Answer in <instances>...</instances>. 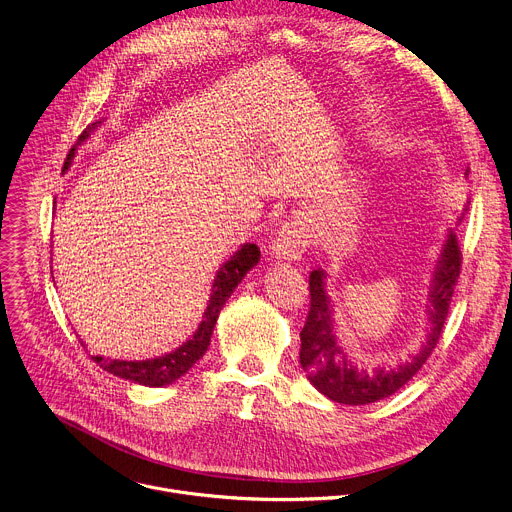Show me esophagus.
I'll list each match as a JSON object with an SVG mask.
<instances>
[{"label": "esophagus", "mask_w": 512, "mask_h": 512, "mask_svg": "<svg viewBox=\"0 0 512 512\" xmlns=\"http://www.w3.org/2000/svg\"><path fill=\"white\" fill-rule=\"evenodd\" d=\"M309 238V230L303 221L285 223L272 244V254L278 260H297L309 248Z\"/></svg>", "instance_id": "1"}]
</instances>
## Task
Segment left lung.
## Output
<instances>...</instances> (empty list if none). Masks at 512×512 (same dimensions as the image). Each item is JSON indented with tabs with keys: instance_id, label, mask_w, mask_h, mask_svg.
<instances>
[{
	"instance_id": "obj_1",
	"label": "left lung",
	"mask_w": 512,
	"mask_h": 512,
	"mask_svg": "<svg viewBox=\"0 0 512 512\" xmlns=\"http://www.w3.org/2000/svg\"><path fill=\"white\" fill-rule=\"evenodd\" d=\"M462 270V252L458 238L449 232L437 268L433 272L431 295H429V319L431 329L425 346L411 360L399 366H378L374 370H364L352 362L346 350L335 342L333 319L329 297L325 295L321 270L309 274L311 307L307 313L305 327L301 331V352L299 360L307 372L309 382L325 394L333 403L342 405H368L386 399L399 388H403L427 362L435 350L453 297V289L458 285Z\"/></svg>"
}]
</instances>
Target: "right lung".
I'll return each mask as SVG.
<instances>
[{"mask_svg":"<svg viewBox=\"0 0 512 512\" xmlns=\"http://www.w3.org/2000/svg\"><path fill=\"white\" fill-rule=\"evenodd\" d=\"M97 124H101V122L87 126L83 130V134L79 136V142L89 138V134L97 128ZM73 156H75V148H71V152L65 160V168H69ZM258 260H260L258 246L244 244L230 260H227L217 270V276L213 282V293H211V299H209V305L205 309L199 329L195 331V335L189 339V342H185L175 352L152 358V360H134V362L132 360H105L101 356H91L93 362H97L99 368L107 370L113 376H120V378H126V380H132V382H138L144 386H164V384L175 382L207 352V346L211 342V333L217 323L221 307L225 305L227 299L232 297L234 289L240 285L246 272L258 264Z\"/></svg>","mask_w":512,"mask_h":512,"instance_id":"add662e5","label":"right lung"}]
</instances>
